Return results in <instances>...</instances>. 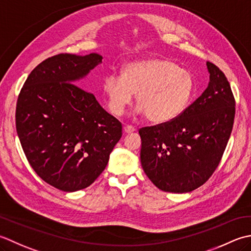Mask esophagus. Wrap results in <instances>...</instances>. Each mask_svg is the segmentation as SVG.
<instances>
[{"label":"esophagus","mask_w":251,"mask_h":251,"mask_svg":"<svg viewBox=\"0 0 251 251\" xmlns=\"http://www.w3.org/2000/svg\"><path fill=\"white\" fill-rule=\"evenodd\" d=\"M124 131H125V133H127V134H129V133H133V132H135L136 130H135V127H133L131 126H125Z\"/></svg>","instance_id":"obj_1"}]
</instances>
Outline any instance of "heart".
Masks as SVG:
<instances>
[{
    "mask_svg": "<svg viewBox=\"0 0 251 251\" xmlns=\"http://www.w3.org/2000/svg\"><path fill=\"white\" fill-rule=\"evenodd\" d=\"M101 90L114 116L124 114L136 94V114L146 115L152 124L163 125L185 110L194 92V81L187 70L172 61L151 57L126 64L121 75H106Z\"/></svg>",
    "mask_w": 251,
    "mask_h": 251,
    "instance_id": "1",
    "label": "heart"
}]
</instances>
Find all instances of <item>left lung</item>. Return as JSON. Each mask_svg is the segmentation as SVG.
<instances>
[{"mask_svg":"<svg viewBox=\"0 0 251 251\" xmlns=\"http://www.w3.org/2000/svg\"><path fill=\"white\" fill-rule=\"evenodd\" d=\"M207 89L176 119L139 131L143 170L163 192L182 194L202 185L219 166L231 136V85L216 65L207 61Z\"/></svg>","mask_w":251,"mask_h":251,"instance_id":"obj_1","label":"left lung"}]
</instances>
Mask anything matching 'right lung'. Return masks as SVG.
<instances>
[{
    "label": "right lung",
    "mask_w": 251,
    "mask_h": 251,
    "mask_svg": "<svg viewBox=\"0 0 251 251\" xmlns=\"http://www.w3.org/2000/svg\"><path fill=\"white\" fill-rule=\"evenodd\" d=\"M103 56L58 54L35 67L16 107V129L35 173L56 188L90 186L108 163L122 126L79 85Z\"/></svg>",
    "instance_id": "add662e5"
}]
</instances>
